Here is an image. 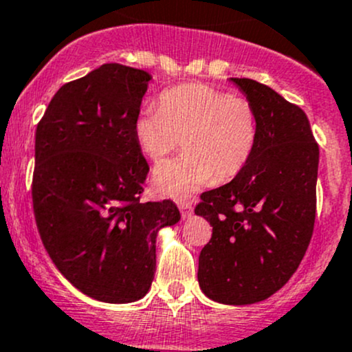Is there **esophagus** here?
Listing matches in <instances>:
<instances>
[{
	"instance_id": "34e87169",
	"label": "esophagus",
	"mask_w": 352,
	"mask_h": 352,
	"mask_svg": "<svg viewBox=\"0 0 352 352\" xmlns=\"http://www.w3.org/2000/svg\"><path fill=\"white\" fill-rule=\"evenodd\" d=\"M177 206H179V212L183 215V219H190L193 215V206H191L190 201H179Z\"/></svg>"
}]
</instances>
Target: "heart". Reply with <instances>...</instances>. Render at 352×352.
I'll use <instances>...</instances> for the list:
<instances>
[{
    "instance_id": "obj_1",
    "label": "heart",
    "mask_w": 352,
    "mask_h": 352,
    "mask_svg": "<svg viewBox=\"0 0 352 352\" xmlns=\"http://www.w3.org/2000/svg\"><path fill=\"white\" fill-rule=\"evenodd\" d=\"M140 152L159 161L179 144L184 154L155 166L152 184L166 197L186 198L215 181L234 179L251 159L257 139L256 115L244 98L206 85H184L146 107L133 122Z\"/></svg>"
}]
</instances>
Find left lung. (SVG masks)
<instances>
[{
    "label": "left lung",
    "mask_w": 352,
    "mask_h": 352,
    "mask_svg": "<svg viewBox=\"0 0 352 352\" xmlns=\"http://www.w3.org/2000/svg\"><path fill=\"white\" fill-rule=\"evenodd\" d=\"M251 103L257 139L230 183L205 191L195 213L213 227L198 283L213 302H263L292 278L310 244L318 146L305 111L254 79L232 78Z\"/></svg>",
    "instance_id": "obj_1"
}]
</instances>
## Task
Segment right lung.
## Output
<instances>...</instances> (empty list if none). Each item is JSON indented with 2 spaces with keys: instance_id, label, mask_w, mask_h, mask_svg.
Listing matches in <instances>:
<instances>
[{
  "instance_id": "1",
  "label": "right lung",
  "mask_w": 352,
  "mask_h": 352,
  "mask_svg": "<svg viewBox=\"0 0 352 352\" xmlns=\"http://www.w3.org/2000/svg\"><path fill=\"white\" fill-rule=\"evenodd\" d=\"M152 76L103 64L54 95L35 132L32 183L43 248L72 286L137 302L155 271V237L179 222L171 200L140 201L149 164L133 135Z\"/></svg>"
}]
</instances>
